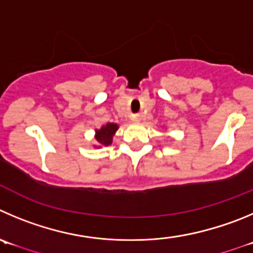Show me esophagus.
I'll return each mask as SVG.
<instances>
[{
	"instance_id": "1",
	"label": "esophagus",
	"mask_w": 253,
	"mask_h": 253,
	"mask_svg": "<svg viewBox=\"0 0 253 253\" xmlns=\"http://www.w3.org/2000/svg\"><path fill=\"white\" fill-rule=\"evenodd\" d=\"M132 122H134V124H138V122L141 121V116L140 115H133L132 116Z\"/></svg>"
}]
</instances>
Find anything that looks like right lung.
I'll list each match as a JSON object with an SVG mask.
<instances>
[{"label": "right lung", "instance_id": "right-lung-1", "mask_svg": "<svg viewBox=\"0 0 253 253\" xmlns=\"http://www.w3.org/2000/svg\"><path fill=\"white\" fill-rule=\"evenodd\" d=\"M117 128H119L117 125L108 122L105 126L101 127L100 129H96L94 138L97 141L98 146H110L112 143V137L113 134L116 133V131H117Z\"/></svg>", "mask_w": 253, "mask_h": 253}]
</instances>
